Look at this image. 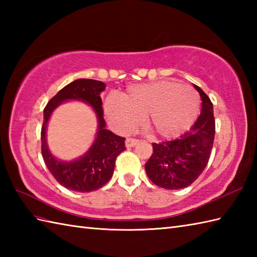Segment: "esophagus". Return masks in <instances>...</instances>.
Masks as SVG:
<instances>
[{"instance_id":"esophagus-1","label":"esophagus","mask_w":257,"mask_h":257,"mask_svg":"<svg viewBox=\"0 0 257 257\" xmlns=\"http://www.w3.org/2000/svg\"><path fill=\"white\" fill-rule=\"evenodd\" d=\"M138 143H139V140H137V139L127 138L125 139V147H127V148H132V147H135Z\"/></svg>"}]
</instances>
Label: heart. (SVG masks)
Segmentation results:
<instances>
[{
  "mask_svg": "<svg viewBox=\"0 0 257 257\" xmlns=\"http://www.w3.org/2000/svg\"><path fill=\"white\" fill-rule=\"evenodd\" d=\"M200 99L194 89L169 80L132 86L121 96L103 102V111L118 132L127 134L145 116V125L157 138H176L198 117Z\"/></svg>",
  "mask_w": 257,
  "mask_h": 257,
  "instance_id": "heart-1",
  "label": "heart"
}]
</instances>
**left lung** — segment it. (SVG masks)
<instances>
[{"instance_id":"obj_1","label":"left lung","mask_w":257,"mask_h":257,"mask_svg":"<svg viewBox=\"0 0 257 257\" xmlns=\"http://www.w3.org/2000/svg\"><path fill=\"white\" fill-rule=\"evenodd\" d=\"M202 108L198 120L181 137L152 144L154 154L145 169L152 182L167 190H179L192 184L210 159L215 135L213 103L199 86Z\"/></svg>"}]
</instances>
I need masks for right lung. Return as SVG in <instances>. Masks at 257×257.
<instances>
[{
	"label": "right lung",
	"mask_w": 257,
	"mask_h": 257,
	"mask_svg": "<svg viewBox=\"0 0 257 257\" xmlns=\"http://www.w3.org/2000/svg\"><path fill=\"white\" fill-rule=\"evenodd\" d=\"M106 85L95 79H76L59 90L44 109L42 125V156L48 170L56 181L66 189L77 192H91L100 189L111 179L114 163L120 152L125 150L124 138L106 129L100 94ZM84 101L96 113L98 128L96 138L85 155L72 162H63L54 157L47 146L46 129L52 111L63 102Z\"/></svg>",
	"instance_id": "right-lung-1"
}]
</instances>
